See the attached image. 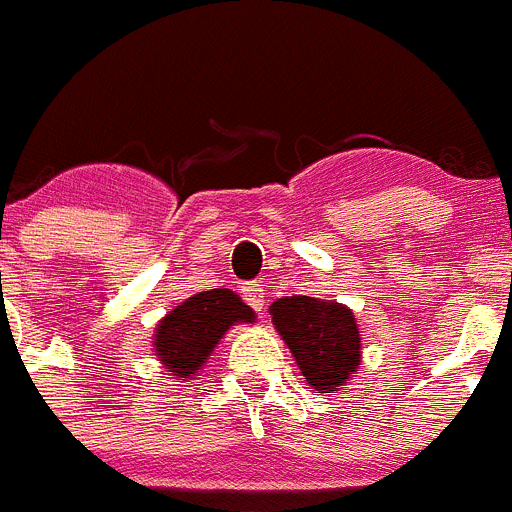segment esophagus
<instances>
[{"instance_id": "34e87169", "label": "esophagus", "mask_w": 512, "mask_h": 512, "mask_svg": "<svg viewBox=\"0 0 512 512\" xmlns=\"http://www.w3.org/2000/svg\"><path fill=\"white\" fill-rule=\"evenodd\" d=\"M242 298L247 300V305H252L255 310H260L265 305V290H262L260 283H245L242 285Z\"/></svg>"}]
</instances>
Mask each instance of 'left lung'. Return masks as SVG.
I'll return each instance as SVG.
<instances>
[{"label": "left lung", "instance_id": "left-lung-1", "mask_svg": "<svg viewBox=\"0 0 512 512\" xmlns=\"http://www.w3.org/2000/svg\"><path fill=\"white\" fill-rule=\"evenodd\" d=\"M272 323L288 343L308 384L331 394L361 364V338L348 308L326 300L293 295L270 305Z\"/></svg>", "mask_w": 512, "mask_h": 512}]
</instances>
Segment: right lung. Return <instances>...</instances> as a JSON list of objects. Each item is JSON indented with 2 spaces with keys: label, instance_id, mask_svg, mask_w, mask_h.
Masks as SVG:
<instances>
[{
  "label": "right lung",
  "instance_id": "1",
  "mask_svg": "<svg viewBox=\"0 0 512 512\" xmlns=\"http://www.w3.org/2000/svg\"><path fill=\"white\" fill-rule=\"evenodd\" d=\"M252 321L255 313L237 293L227 288L204 290L176 305L159 323L154 338L156 356L169 366L171 374L189 379L207 361L229 326Z\"/></svg>",
  "mask_w": 512,
  "mask_h": 512
}]
</instances>
